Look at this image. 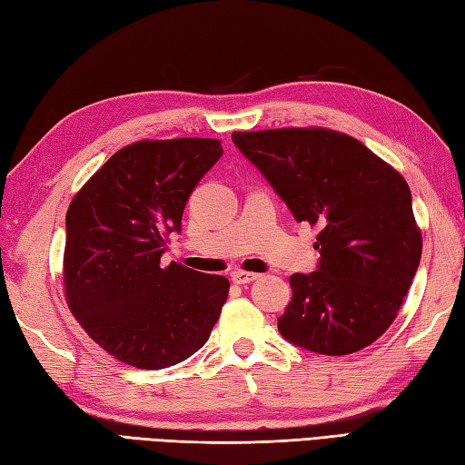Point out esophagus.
Returning <instances> with one entry per match:
<instances>
[{
  "instance_id": "obj_1",
  "label": "esophagus",
  "mask_w": 465,
  "mask_h": 465,
  "mask_svg": "<svg viewBox=\"0 0 465 465\" xmlns=\"http://www.w3.org/2000/svg\"><path fill=\"white\" fill-rule=\"evenodd\" d=\"M260 275L258 273H253V272H243V270H238V272H233L232 273V280H233V283H252V282H255L258 280Z\"/></svg>"
}]
</instances>
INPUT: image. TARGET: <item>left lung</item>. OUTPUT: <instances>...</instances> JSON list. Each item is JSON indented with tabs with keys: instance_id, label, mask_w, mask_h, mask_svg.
<instances>
[{
	"instance_id": "left-lung-1",
	"label": "left lung",
	"mask_w": 465,
	"mask_h": 465,
	"mask_svg": "<svg viewBox=\"0 0 465 465\" xmlns=\"http://www.w3.org/2000/svg\"><path fill=\"white\" fill-rule=\"evenodd\" d=\"M232 140L295 220L322 227L320 265L290 278L280 333L323 355L368 348L396 320L420 265L410 185L355 137L325 127L233 132Z\"/></svg>"
}]
</instances>
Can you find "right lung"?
Wrapping results in <instances>:
<instances>
[{
	"mask_svg": "<svg viewBox=\"0 0 465 465\" xmlns=\"http://www.w3.org/2000/svg\"><path fill=\"white\" fill-rule=\"evenodd\" d=\"M220 140H142L122 147L69 203L64 288L90 338L127 365L163 370L210 338L230 292L223 275L163 263L187 197L220 160Z\"/></svg>",
	"mask_w": 465,
	"mask_h": 465,
	"instance_id": "obj_1",
	"label": "right lung"
}]
</instances>
